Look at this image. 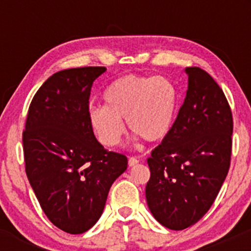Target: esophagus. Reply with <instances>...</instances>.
<instances>
[{"mask_svg": "<svg viewBox=\"0 0 251 251\" xmlns=\"http://www.w3.org/2000/svg\"><path fill=\"white\" fill-rule=\"evenodd\" d=\"M138 163H140V160H138L137 158H133V156H131V158L128 159V166H131V168L135 165H137Z\"/></svg>", "mask_w": 251, "mask_h": 251, "instance_id": "esophagus-1", "label": "esophagus"}]
</instances>
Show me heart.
Returning a JSON list of instances; mask_svg holds the SVG:
<instances>
[{
  "label": "heart",
  "instance_id": "obj_1",
  "mask_svg": "<svg viewBox=\"0 0 251 251\" xmlns=\"http://www.w3.org/2000/svg\"><path fill=\"white\" fill-rule=\"evenodd\" d=\"M178 90L168 77L124 75L103 93L104 107L91 108L88 121L102 144H119L126 119L128 128L147 142L164 140L173 128L178 108Z\"/></svg>",
  "mask_w": 251,
  "mask_h": 251
}]
</instances>
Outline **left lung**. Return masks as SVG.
<instances>
[{
  "instance_id": "1",
  "label": "left lung",
  "mask_w": 251,
  "mask_h": 251,
  "mask_svg": "<svg viewBox=\"0 0 251 251\" xmlns=\"http://www.w3.org/2000/svg\"><path fill=\"white\" fill-rule=\"evenodd\" d=\"M188 90L173 128L148 158L146 199L154 219L181 231L211 207L228 174L233 119L224 91L206 72L184 69Z\"/></svg>"
}]
</instances>
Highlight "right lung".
Masks as SVG:
<instances>
[{
	"instance_id": "obj_1",
	"label": "right lung",
	"mask_w": 251,
	"mask_h": 251,
	"mask_svg": "<svg viewBox=\"0 0 251 251\" xmlns=\"http://www.w3.org/2000/svg\"><path fill=\"white\" fill-rule=\"evenodd\" d=\"M104 67L74 68L48 77L32 98L23 132L25 171L50 222L80 234L100 220L111 184L127 169L105 151L88 121L93 81Z\"/></svg>"
}]
</instances>
